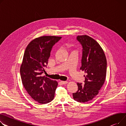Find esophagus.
<instances>
[{
    "label": "esophagus",
    "mask_w": 126,
    "mask_h": 126,
    "mask_svg": "<svg viewBox=\"0 0 126 126\" xmlns=\"http://www.w3.org/2000/svg\"><path fill=\"white\" fill-rule=\"evenodd\" d=\"M60 83H61V84L65 85V84H66V83H67L68 81H60Z\"/></svg>",
    "instance_id": "34e87169"
}]
</instances>
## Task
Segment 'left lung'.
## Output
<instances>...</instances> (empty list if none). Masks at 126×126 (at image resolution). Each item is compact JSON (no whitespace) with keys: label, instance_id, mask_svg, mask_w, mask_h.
<instances>
[{"label":"left lung","instance_id":"8db88e82","mask_svg":"<svg viewBox=\"0 0 126 126\" xmlns=\"http://www.w3.org/2000/svg\"><path fill=\"white\" fill-rule=\"evenodd\" d=\"M82 46L81 66L80 69L86 75L84 85L78 82V90L72 94L74 100L85 103L93 99L104 83L107 68L105 55L102 48L93 38L88 35L77 37Z\"/></svg>","mask_w":126,"mask_h":126}]
</instances>
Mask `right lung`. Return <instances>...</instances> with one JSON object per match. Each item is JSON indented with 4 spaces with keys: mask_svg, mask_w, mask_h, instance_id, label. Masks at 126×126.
<instances>
[{
    "mask_svg": "<svg viewBox=\"0 0 126 126\" xmlns=\"http://www.w3.org/2000/svg\"><path fill=\"white\" fill-rule=\"evenodd\" d=\"M62 37L44 36L35 38L28 44L20 67L23 85L36 101L46 104L53 100L58 83L41 74L45 72L53 47Z\"/></svg>",
    "mask_w": 126,
    "mask_h": 126,
    "instance_id": "obj_1",
    "label": "right lung"
}]
</instances>
